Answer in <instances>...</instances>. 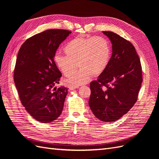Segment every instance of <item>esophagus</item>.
Here are the masks:
<instances>
[{
	"instance_id": "1",
	"label": "esophagus",
	"mask_w": 159,
	"mask_h": 159,
	"mask_svg": "<svg viewBox=\"0 0 159 159\" xmlns=\"http://www.w3.org/2000/svg\"><path fill=\"white\" fill-rule=\"evenodd\" d=\"M78 88V86H76V85H70L68 88H69L70 90H74V89Z\"/></svg>"
}]
</instances>
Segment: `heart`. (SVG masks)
Returning <instances> with one entry per match:
<instances>
[{
    "mask_svg": "<svg viewBox=\"0 0 159 159\" xmlns=\"http://www.w3.org/2000/svg\"><path fill=\"white\" fill-rule=\"evenodd\" d=\"M64 51L66 56L55 54V64L66 77L73 74L78 65L80 67L68 80L75 85L87 83L91 75L97 76L103 72L111 54L109 42L103 36H77L67 43Z\"/></svg>",
    "mask_w": 159,
    "mask_h": 159,
    "instance_id": "b5f03b06",
    "label": "heart"
}]
</instances>
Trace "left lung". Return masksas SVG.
Returning a JSON list of instances; mask_svg holds the SVG:
<instances>
[{"mask_svg":"<svg viewBox=\"0 0 159 159\" xmlns=\"http://www.w3.org/2000/svg\"><path fill=\"white\" fill-rule=\"evenodd\" d=\"M112 44L106 69L90 83L89 105L98 119L113 122L136 103L143 81L141 61L133 45L113 32L103 31Z\"/></svg>","mask_w":159,"mask_h":159,"instance_id":"1","label":"left lung"}]
</instances>
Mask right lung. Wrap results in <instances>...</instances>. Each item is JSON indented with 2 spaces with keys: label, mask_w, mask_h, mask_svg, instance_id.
<instances>
[{
  "label": "right lung",
  "mask_w": 159,
  "mask_h": 159,
  "mask_svg": "<svg viewBox=\"0 0 159 159\" xmlns=\"http://www.w3.org/2000/svg\"><path fill=\"white\" fill-rule=\"evenodd\" d=\"M71 33L63 29L38 33L24 42L18 53L14 80L19 98L28 113L41 123L56 120L64 108L68 88L56 87L61 73L54 57Z\"/></svg>",
  "instance_id": "right-lung-1"
}]
</instances>
